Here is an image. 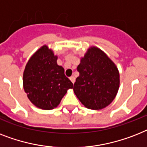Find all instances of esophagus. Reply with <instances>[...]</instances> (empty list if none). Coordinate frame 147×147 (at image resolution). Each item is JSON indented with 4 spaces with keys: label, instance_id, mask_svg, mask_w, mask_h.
Here are the masks:
<instances>
[{
    "label": "esophagus",
    "instance_id": "obj_1",
    "mask_svg": "<svg viewBox=\"0 0 147 147\" xmlns=\"http://www.w3.org/2000/svg\"><path fill=\"white\" fill-rule=\"evenodd\" d=\"M69 79H70V81H71V82L73 83V84H74V82H76V78L74 77V76H71V77L69 78Z\"/></svg>",
    "mask_w": 147,
    "mask_h": 147
}]
</instances>
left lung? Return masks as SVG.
Segmentation results:
<instances>
[{
  "label": "left lung",
  "mask_w": 147,
  "mask_h": 147,
  "mask_svg": "<svg viewBox=\"0 0 147 147\" xmlns=\"http://www.w3.org/2000/svg\"><path fill=\"white\" fill-rule=\"evenodd\" d=\"M77 69L79 76L73 90L86 108L99 110L113 102L120 84L119 71L102 50L94 46L89 47Z\"/></svg>",
  "instance_id": "left-lung-1"
}]
</instances>
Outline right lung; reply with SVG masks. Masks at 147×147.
Here are the masks:
<instances>
[{
  "instance_id": "1",
  "label": "right lung",
  "mask_w": 147,
  "mask_h": 147,
  "mask_svg": "<svg viewBox=\"0 0 147 147\" xmlns=\"http://www.w3.org/2000/svg\"><path fill=\"white\" fill-rule=\"evenodd\" d=\"M57 59L47 45H43L30 57L24 70V90L32 104L41 109L57 107L67 90L73 88Z\"/></svg>"
}]
</instances>
